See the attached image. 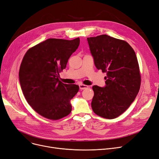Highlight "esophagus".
I'll return each mask as SVG.
<instances>
[{
    "label": "esophagus",
    "instance_id": "1",
    "mask_svg": "<svg viewBox=\"0 0 159 159\" xmlns=\"http://www.w3.org/2000/svg\"><path fill=\"white\" fill-rule=\"evenodd\" d=\"M79 87H80V89L81 90H84V89H85L88 88L89 86L86 85H84V84H80L79 85Z\"/></svg>",
    "mask_w": 159,
    "mask_h": 159
}]
</instances>
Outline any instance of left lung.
Returning a JSON list of instances; mask_svg holds the SVG:
<instances>
[{"label":"left lung","mask_w":159,"mask_h":159,"mask_svg":"<svg viewBox=\"0 0 159 159\" xmlns=\"http://www.w3.org/2000/svg\"><path fill=\"white\" fill-rule=\"evenodd\" d=\"M87 40L95 66L106 72L105 87L93 86L92 109L102 117L115 119L129 108L140 88L136 53L126 42L106 34Z\"/></svg>","instance_id":"obj_1"}]
</instances>
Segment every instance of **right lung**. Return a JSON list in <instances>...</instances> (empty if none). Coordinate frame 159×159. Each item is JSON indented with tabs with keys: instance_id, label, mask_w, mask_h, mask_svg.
<instances>
[{
	"instance_id": "obj_1",
	"label": "right lung",
	"mask_w": 159,
	"mask_h": 159,
	"mask_svg": "<svg viewBox=\"0 0 159 159\" xmlns=\"http://www.w3.org/2000/svg\"><path fill=\"white\" fill-rule=\"evenodd\" d=\"M80 42L79 38L49 39L29 49L24 56L19 72L21 90L28 104L44 117L57 120L72 111L70 100L80 87L63 84L59 78Z\"/></svg>"
}]
</instances>
